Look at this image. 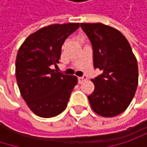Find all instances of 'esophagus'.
Masks as SVG:
<instances>
[{"mask_svg": "<svg viewBox=\"0 0 147 147\" xmlns=\"http://www.w3.org/2000/svg\"><path fill=\"white\" fill-rule=\"evenodd\" d=\"M88 79V77L86 76H81V77H78V82L79 83H82L84 81H86Z\"/></svg>", "mask_w": 147, "mask_h": 147, "instance_id": "34e87169", "label": "esophagus"}]
</instances>
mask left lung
<instances>
[{
	"mask_svg": "<svg viewBox=\"0 0 147 147\" xmlns=\"http://www.w3.org/2000/svg\"><path fill=\"white\" fill-rule=\"evenodd\" d=\"M94 52V66L102 73L92 79L94 92L88 96L91 108L105 117L123 112L132 101L138 86V64L125 36L101 23H82Z\"/></svg>",
	"mask_w": 147,
	"mask_h": 147,
	"instance_id": "1",
	"label": "left lung"
}]
</instances>
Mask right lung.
Returning a JSON list of instances; mask_svg holds the SVG:
<instances>
[{
	"label": "right lung",
	"mask_w": 147,
	"mask_h": 147,
	"mask_svg": "<svg viewBox=\"0 0 147 147\" xmlns=\"http://www.w3.org/2000/svg\"><path fill=\"white\" fill-rule=\"evenodd\" d=\"M79 28V23L55 24L30 35L18 49L16 79L22 98L41 117H53L67 106L77 77L51 69L59 63L66 38Z\"/></svg>",
	"instance_id": "add662e5"
}]
</instances>
